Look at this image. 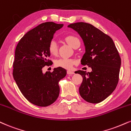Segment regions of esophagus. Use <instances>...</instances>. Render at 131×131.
<instances>
[{
  "mask_svg": "<svg viewBox=\"0 0 131 131\" xmlns=\"http://www.w3.org/2000/svg\"><path fill=\"white\" fill-rule=\"evenodd\" d=\"M67 74L68 75H72V74H74V72L72 71L68 70V71H67Z\"/></svg>",
  "mask_w": 131,
  "mask_h": 131,
  "instance_id": "1",
  "label": "esophagus"
}]
</instances>
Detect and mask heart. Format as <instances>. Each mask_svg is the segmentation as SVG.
I'll return each instance as SVG.
<instances>
[{"instance_id": "b5f03b06", "label": "heart", "mask_w": 131, "mask_h": 131, "mask_svg": "<svg viewBox=\"0 0 131 131\" xmlns=\"http://www.w3.org/2000/svg\"><path fill=\"white\" fill-rule=\"evenodd\" d=\"M66 42L72 48H74L76 46L80 45V40L78 37L74 35H68L67 36L64 38ZM48 50L50 54L56 56L58 53V46L57 43L55 40L50 41L48 46ZM75 61L74 60L68 58H60V59L57 60L55 61V64L56 67H61L63 68L71 69L75 64Z\"/></svg>"}]
</instances>
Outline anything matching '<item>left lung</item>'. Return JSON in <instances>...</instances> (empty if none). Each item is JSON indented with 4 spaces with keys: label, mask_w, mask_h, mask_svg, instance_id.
Instances as JSON below:
<instances>
[{
    "label": "left lung",
    "mask_w": 131,
    "mask_h": 131,
    "mask_svg": "<svg viewBox=\"0 0 131 131\" xmlns=\"http://www.w3.org/2000/svg\"><path fill=\"white\" fill-rule=\"evenodd\" d=\"M76 31L82 39L85 53L81 64L91 68V72L79 70L83 81L79 93L86 101L102 102L112 93L119 79L121 58L112 39L96 27L86 23L68 26Z\"/></svg>",
    "instance_id": "8db88e82"
}]
</instances>
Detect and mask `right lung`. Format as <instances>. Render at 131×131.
I'll return each instance as SVG.
<instances>
[{
    "label": "right lung",
    "mask_w": 131,
    "mask_h": 131,
    "mask_svg": "<svg viewBox=\"0 0 131 131\" xmlns=\"http://www.w3.org/2000/svg\"><path fill=\"white\" fill-rule=\"evenodd\" d=\"M63 26L53 22L41 24L26 33L16 48L13 78L24 96L38 106L46 107L56 101L59 96V81L67 75L61 67L52 72L43 73L42 70L49 63V44Z\"/></svg>",
    "instance_id": "right-lung-1"
}]
</instances>
